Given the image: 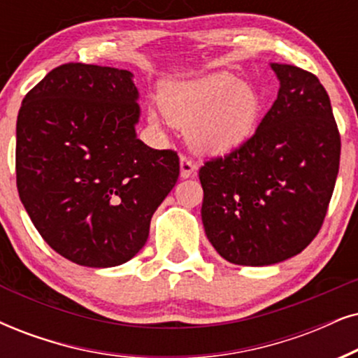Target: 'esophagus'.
<instances>
[{"label":"esophagus","instance_id":"obj_1","mask_svg":"<svg viewBox=\"0 0 358 358\" xmlns=\"http://www.w3.org/2000/svg\"><path fill=\"white\" fill-rule=\"evenodd\" d=\"M194 171H196V164L192 158L187 155L180 157V175H182V178H189V176L194 175Z\"/></svg>","mask_w":358,"mask_h":358}]
</instances>
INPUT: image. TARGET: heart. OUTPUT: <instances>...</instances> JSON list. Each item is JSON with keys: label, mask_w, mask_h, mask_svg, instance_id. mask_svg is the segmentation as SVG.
Wrapping results in <instances>:
<instances>
[{"label": "heart", "mask_w": 358, "mask_h": 358, "mask_svg": "<svg viewBox=\"0 0 358 358\" xmlns=\"http://www.w3.org/2000/svg\"><path fill=\"white\" fill-rule=\"evenodd\" d=\"M171 124L188 127L192 145L203 153L223 155L248 142L262 112L259 94L226 72L171 84L162 97Z\"/></svg>", "instance_id": "b5f03b06"}]
</instances>
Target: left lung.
Segmentation results:
<instances>
[{"label": "left lung", "mask_w": 358, "mask_h": 358, "mask_svg": "<svg viewBox=\"0 0 358 358\" xmlns=\"http://www.w3.org/2000/svg\"><path fill=\"white\" fill-rule=\"evenodd\" d=\"M278 99L244 145L200 169L201 220L218 255L269 266L317 236L341 165V132L317 76L271 64Z\"/></svg>", "instance_id": "1"}]
</instances>
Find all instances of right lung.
<instances>
[{
  "label": "right lung",
  "mask_w": 358,
  "mask_h": 358,
  "mask_svg": "<svg viewBox=\"0 0 358 358\" xmlns=\"http://www.w3.org/2000/svg\"><path fill=\"white\" fill-rule=\"evenodd\" d=\"M137 97L132 72L67 62L22 99L17 193L44 241L76 264L132 259L178 180L175 150L135 137Z\"/></svg>",
  "instance_id": "obj_1"
}]
</instances>
